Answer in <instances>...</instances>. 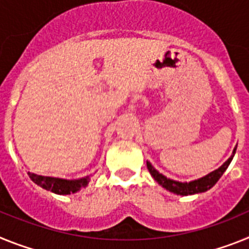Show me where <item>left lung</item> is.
Instances as JSON below:
<instances>
[{
    "instance_id": "1",
    "label": "left lung",
    "mask_w": 249,
    "mask_h": 249,
    "mask_svg": "<svg viewBox=\"0 0 249 249\" xmlns=\"http://www.w3.org/2000/svg\"><path fill=\"white\" fill-rule=\"evenodd\" d=\"M235 149H237V146H235L234 150H233V154L231 155V158H229L228 160H227L223 165L219 166V168L215 169L214 172L207 174V176L203 177V178L196 179V180H192L189 181V183H181V181H177L173 180V179L166 178L165 176H163V174H160V173L158 172L149 161H146V166H148L151 177H153L161 187L165 188L166 190H169V192H172V193L174 194H178V196H192V194L207 192V190L211 189V188L219 180V178L223 176V173L226 172V169L228 168L231 161H232L233 157H234L235 154Z\"/></svg>"
}]
</instances>
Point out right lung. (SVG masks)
Listing matches in <instances>:
<instances>
[{"label": "right lung", "instance_id": "right-lung-1", "mask_svg": "<svg viewBox=\"0 0 249 249\" xmlns=\"http://www.w3.org/2000/svg\"><path fill=\"white\" fill-rule=\"evenodd\" d=\"M30 178L34 183L40 185L44 189L50 190L55 194H60V196H65V194L76 193L83 187H86L89 183V177L80 179H73V180H68V179L61 178H53V177H44L37 176L34 173H29Z\"/></svg>", "mask_w": 249, "mask_h": 249}]
</instances>
